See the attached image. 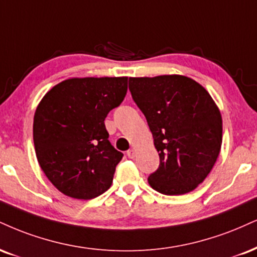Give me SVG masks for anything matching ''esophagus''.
Masks as SVG:
<instances>
[{
    "label": "esophagus",
    "mask_w": 257,
    "mask_h": 257,
    "mask_svg": "<svg viewBox=\"0 0 257 257\" xmlns=\"http://www.w3.org/2000/svg\"><path fill=\"white\" fill-rule=\"evenodd\" d=\"M126 156H128V158H131V159H134L135 157H137V151L135 150H129L128 152H126Z\"/></svg>",
    "instance_id": "1"
}]
</instances>
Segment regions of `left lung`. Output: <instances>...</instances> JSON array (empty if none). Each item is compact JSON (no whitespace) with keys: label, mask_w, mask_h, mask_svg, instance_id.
<instances>
[{"label":"left lung","mask_w":257,"mask_h":257,"mask_svg":"<svg viewBox=\"0 0 257 257\" xmlns=\"http://www.w3.org/2000/svg\"><path fill=\"white\" fill-rule=\"evenodd\" d=\"M133 100L146 117L159 153L148 183L164 195H183L205 181L222 141L220 111L208 92L183 75L129 78Z\"/></svg>","instance_id":"left-lung-1"}]
</instances>
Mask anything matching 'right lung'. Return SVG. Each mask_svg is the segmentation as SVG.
<instances>
[{"instance_id":"1","label":"right lung","mask_w":257,"mask_h":257,"mask_svg":"<svg viewBox=\"0 0 257 257\" xmlns=\"http://www.w3.org/2000/svg\"><path fill=\"white\" fill-rule=\"evenodd\" d=\"M126 89L125 76L73 78L43 97L33 119L37 159L64 195L91 200L111 187L123 153L111 145L104 120Z\"/></svg>"}]
</instances>
